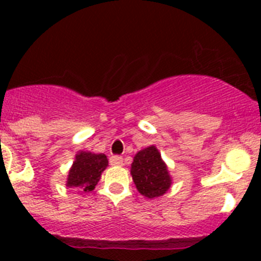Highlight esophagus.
<instances>
[{
	"label": "esophagus",
	"instance_id": "1",
	"mask_svg": "<svg viewBox=\"0 0 261 261\" xmlns=\"http://www.w3.org/2000/svg\"><path fill=\"white\" fill-rule=\"evenodd\" d=\"M110 165L111 166H121L123 165V158L119 155H112L110 158Z\"/></svg>",
	"mask_w": 261,
	"mask_h": 261
}]
</instances>
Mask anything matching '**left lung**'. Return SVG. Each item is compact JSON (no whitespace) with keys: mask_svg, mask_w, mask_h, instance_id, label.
<instances>
[{"mask_svg":"<svg viewBox=\"0 0 261 261\" xmlns=\"http://www.w3.org/2000/svg\"><path fill=\"white\" fill-rule=\"evenodd\" d=\"M130 175L138 192L147 199L163 196L172 184L167 165L154 145L136 154L130 166Z\"/></svg>","mask_w":261,"mask_h":261,"instance_id":"8db88e82","label":"left lung"}]
</instances>
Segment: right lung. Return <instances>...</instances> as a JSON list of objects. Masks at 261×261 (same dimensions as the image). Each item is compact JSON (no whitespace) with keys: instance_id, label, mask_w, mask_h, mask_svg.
I'll use <instances>...</instances> for the list:
<instances>
[{"instance_id":"1","label":"right lung","mask_w":261,"mask_h":261,"mask_svg":"<svg viewBox=\"0 0 261 261\" xmlns=\"http://www.w3.org/2000/svg\"><path fill=\"white\" fill-rule=\"evenodd\" d=\"M108 166L107 155L103 153L78 151L70 170H69L66 187L73 188L78 193L91 192L100 180L102 172Z\"/></svg>"}]
</instances>
